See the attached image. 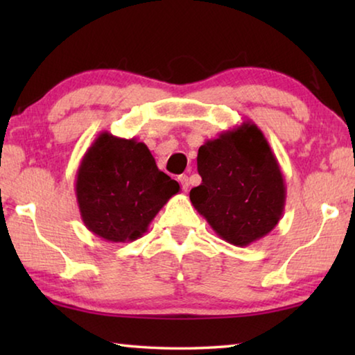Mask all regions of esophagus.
I'll return each instance as SVG.
<instances>
[{
    "label": "esophagus",
    "mask_w": 355,
    "mask_h": 355,
    "mask_svg": "<svg viewBox=\"0 0 355 355\" xmlns=\"http://www.w3.org/2000/svg\"><path fill=\"white\" fill-rule=\"evenodd\" d=\"M178 182H180V184H182L183 191L188 192V189H189V177L188 175H180Z\"/></svg>",
    "instance_id": "1"
}]
</instances>
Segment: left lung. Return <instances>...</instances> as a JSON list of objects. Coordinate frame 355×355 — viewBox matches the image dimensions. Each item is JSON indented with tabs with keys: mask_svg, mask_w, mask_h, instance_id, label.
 I'll return each mask as SVG.
<instances>
[{
	"mask_svg": "<svg viewBox=\"0 0 355 355\" xmlns=\"http://www.w3.org/2000/svg\"><path fill=\"white\" fill-rule=\"evenodd\" d=\"M202 183L192 205L227 243L244 248L266 236L284 214L286 188L266 137L254 122L207 141L197 155Z\"/></svg>",
	"mask_w": 355,
	"mask_h": 355,
	"instance_id": "left-lung-1",
	"label": "left lung"
}]
</instances>
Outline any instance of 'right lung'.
Segmentation results:
<instances>
[{
	"label": "right lung",
	"mask_w": 355,
	"mask_h": 355,
	"mask_svg": "<svg viewBox=\"0 0 355 355\" xmlns=\"http://www.w3.org/2000/svg\"><path fill=\"white\" fill-rule=\"evenodd\" d=\"M180 184L158 169L144 142L103 131L84 153L75 192L87 230L111 243L135 241Z\"/></svg>",
	"instance_id": "add662e5"
}]
</instances>
